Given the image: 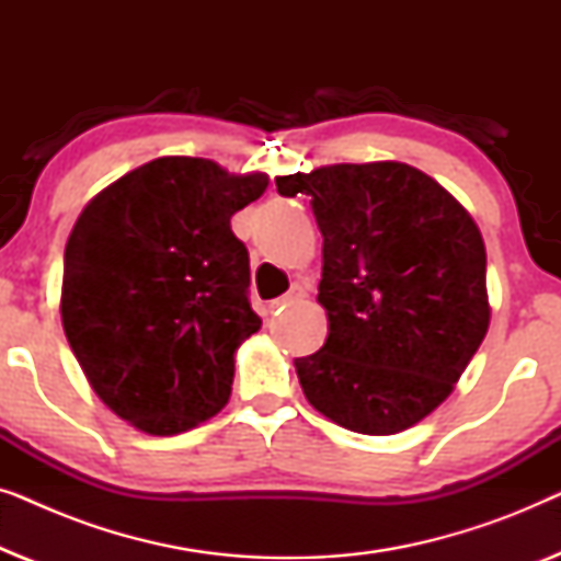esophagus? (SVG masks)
<instances>
[{
    "label": "esophagus",
    "mask_w": 561,
    "mask_h": 561,
    "mask_svg": "<svg viewBox=\"0 0 561 561\" xmlns=\"http://www.w3.org/2000/svg\"><path fill=\"white\" fill-rule=\"evenodd\" d=\"M304 298H306V288H304V286H294V288L288 290L286 296L275 298V301L267 304V311H278V309H283V306H290V304L304 301Z\"/></svg>",
    "instance_id": "1"
}]
</instances>
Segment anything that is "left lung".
<instances>
[{"instance_id":"1","label":"left lung","mask_w":561,"mask_h":561,"mask_svg":"<svg viewBox=\"0 0 561 561\" xmlns=\"http://www.w3.org/2000/svg\"><path fill=\"white\" fill-rule=\"evenodd\" d=\"M311 196L324 237V347L296 359L306 401L350 432L388 436L447 401L485 340V242L432 175L398 160L278 175Z\"/></svg>"}]
</instances>
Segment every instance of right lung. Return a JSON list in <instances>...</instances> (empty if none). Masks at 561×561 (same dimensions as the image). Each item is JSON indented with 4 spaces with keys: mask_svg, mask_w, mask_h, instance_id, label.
Wrapping results in <instances>:
<instances>
[{
    "mask_svg": "<svg viewBox=\"0 0 561 561\" xmlns=\"http://www.w3.org/2000/svg\"><path fill=\"white\" fill-rule=\"evenodd\" d=\"M267 173L165 156L99 191L68 234L66 340L94 393L152 436L188 432L229 401L234 352L260 329L250 257L229 219Z\"/></svg>",
    "mask_w": 561,
    "mask_h": 561,
    "instance_id": "1",
    "label": "right lung"
}]
</instances>
